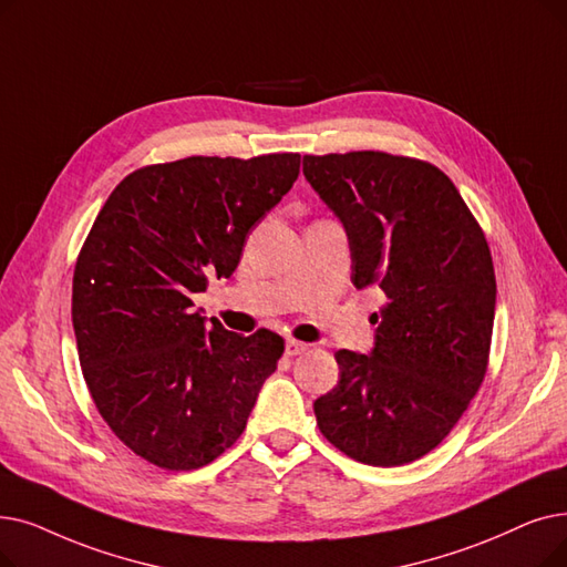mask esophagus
Here are the masks:
<instances>
[{
  "label": "esophagus",
  "mask_w": 567,
  "mask_h": 567,
  "mask_svg": "<svg viewBox=\"0 0 567 567\" xmlns=\"http://www.w3.org/2000/svg\"><path fill=\"white\" fill-rule=\"evenodd\" d=\"M308 348H310V344H306V342H301L297 338H289L287 344H285V354L287 357H297V354H303Z\"/></svg>",
  "instance_id": "esophagus-1"
}]
</instances>
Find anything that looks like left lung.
Instances as JSON below:
<instances>
[{"instance_id": "1", "label": "left lung", "mask_w": 567, "mask_h": 567, "mask_svg": "<svg viewBox=\"0 0 567 567\" xmlns=\"http://www.w3.org/2000/svg\"><path fill=\"white\" fill-rule=\"evenodd\" d=\"M303 174L348 229L352 282L384 293L371 354L338 350L317 426L354 461L393 467L435 450L480 391L496 312L486 236L454 183L382 151L306 155Z\"/></svg>"}]
</instances>
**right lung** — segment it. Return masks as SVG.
Wrapping results in <instances>:
<instances>
[{"mask_svg": "<svg viewBox=\"0 0 567 567\" xmlns=\"http://www.w3.org/2000/svg\"><path fill=\"white\" fill-rule=\"evenodd\" d=\"M299 166V153L147 164L96 215L73 268V333L94 408L143 461L196 471L245 431L285 340L206 324L192 293L234 274Z\"/></svg>", "mask_w": 567, "mask_h": 567, "instance_id": "obj_1", "label": "right lung"}]
</instances>
